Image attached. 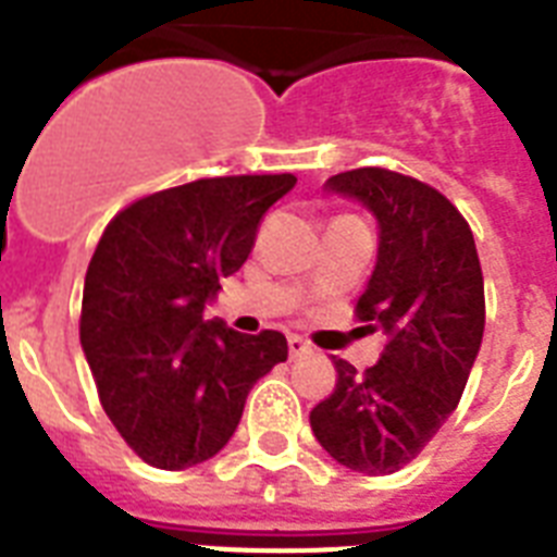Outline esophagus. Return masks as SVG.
Segmentation results:
<instances>
[{
    "label": "esophagus",
    "instance_id": "1",
    "mask_svg": "<svg viewBox=\"0 0 557 557\" xmlns=\"http://www.w3.org/2000/svg\"><path fill=\"white\" fill-rule=\"evenodd\" d=\"M287 348H290V357L310 355V346L301 337H290V339H287Z\"/></svg>",
    "mask_w": 557,
    "mask_h": 557
}]
</instances>
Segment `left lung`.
<instances>
[{
	"label": "left lung",
	"instance_id": "8db88e82",
	"mask_svg": "<svg viewBox=\"0 0 557 557\" xmlns=\"http://www.w3.org/2000/svg\"><path fill=\"white\" fill-rule=\"evenodd\" d=\"M325 191L377 220V261L357 317L381 327V360L337 366V389L313 407L317 442L366 476L412 462L450 418L480 355L485 287L471 226L444 194L386 168L331 176Z\"/></svg>",
	"mask_w": 557,
	"mask_h": 557
}]
</instances>
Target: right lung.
Masks as SVG:
<instances>
[{"label":"right lung","mask_w":557,"mask_h":557,"mask_svg":"<svg viewBox=\"0 0 557 557\" xmlns=\"http://www.w3.org/2000/svg\"><path fill=\"white\" fill-rule=\"evenodd\" d=\"M293 185V174L176 185L119 211L95 247L81 346L103 412L153 468L185 471L220 454L249 389L287 360L278 331L249 337L202 310Z\"/></svg>","instance_id":"obj_1"}]
</instances>
